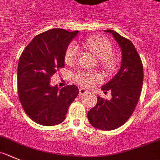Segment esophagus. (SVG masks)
Listing matches in <instances>:
<instances>
[{
	"instance_id": "34e87169",
	"label": "esophagus",
	"mask_w": 160,
	"mask_h": 160,
	"mask_svg": "<svg viewBox=\"0 0 160 160\" xmlns=\"http://www.w3.org/2000/svg\"><path fill=\"white\" fill-rule=\"evenodd\" d=\"M87 93V90L84 88H80V92H79V96H83V95L86 94Z\"/></svg>"
}]
</instances>
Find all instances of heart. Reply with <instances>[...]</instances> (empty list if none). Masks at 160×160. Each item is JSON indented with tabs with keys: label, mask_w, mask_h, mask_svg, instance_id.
<instances>
[{
	"label": "heart",
	"mask_w": 160,
	"mask_h": 160,
	"mask_svg": "<svg viewBox=\"0 0 160 160\" xmlns=\"http://www.w3.org/2000/svg\"><path fill=\"white\" fill-rule=\"evenodd\" d=\"M85 45L97 58L100 59V64L107 71H113L116 68V58L112 54V46L107 39L101 37H91L86 41ZM79 49L74 43L68 46L64 52V61L66 64H72L77 60ZM75 80L80 85L90 88L103 80L101 75L98 72H80L75 75Z\"/></svg>",
	"instance_id": "1"
}]
</instances>
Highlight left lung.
<instances>
[{
  "label": "left lung",
  "instance_id": "1",
  "mask_svg": "<svg viewBox=\"0 0 160 160\" xmlns=\"http://www.w3.org/2000/svg\"><path fill=\"white\" fill-rule=\"evenodd\" d=\"M112 33L122 51L120 69L101 89L110 91L112 99L98 96L97 103L88 112V119L94 128L102 131L118 128L131 117L139 101L143 80V68L139 53L132 41L112 29Z\"/></svg>",
  "mask_w": 160,
  "mask_h": 160
}]
</instances>
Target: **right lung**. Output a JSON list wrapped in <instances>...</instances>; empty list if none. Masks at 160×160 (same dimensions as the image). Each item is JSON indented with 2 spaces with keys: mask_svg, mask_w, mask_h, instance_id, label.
<instances>
[{
  "mask_svg": "<svg viewBox=\"0 0 160 160\" xmlns=\"http://www.w3.org/2000/svg\"><path fill=\"white\" fill-rule=\"evenodd\" d=\"M79 31L52 28L36 36L21 53L17 68V90L28 117L43 126L62 123L79 94L76 85L59 89L50 77L64 67V52Z\"/></svg>",
  "mask_w": 160,
  "mask_h": 160,
  "instance_id": "right-lung-1",
  "label": "right lung"
}]
</instances>
